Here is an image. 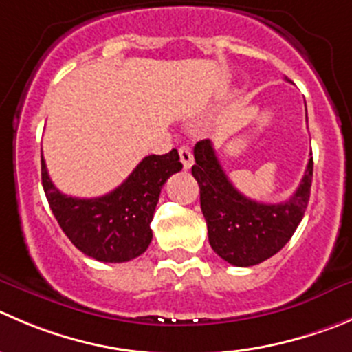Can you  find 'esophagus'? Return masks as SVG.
<instances>
[{
  "label": "esophagus",
  "mask_w": 352,
  "mask_h": 352,
  "mask_svg": "<svg viewBox=\"0 0 352 352\" xmlns=\"http://www.w3.org/2000/svg\"><path fill=\"white\" fill-rule=\"evenodd\" d=\"M179 160H182V164H183V167H185V169H190V167L193 166V153H192V150L188 148V146H179Z\"/></svg>",
  "instance_id": "esophagus-1"
}]
</instances>
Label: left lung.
<instances>
[{
	"label": "left lung",
	"instance_id": "obj_1",
	"mask_svg": "<svg viewBox=\"0 0 352 352\" xmlns=\"http://www.w3.org/2000/svg\"><path fill=\"white\" fill-rule=\"evenodd\" d=\"M193 155L192 174L200 186V207L214 252L233 266L245 267L282 250L302 221L309 202L313 157L299 188L287 202L263 204L242 195L232 185L210 140L197 143Z\"/></svg>",
	"mask_w": 352,
	"mask_h": 352
}]
</instances>
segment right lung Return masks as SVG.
Masks as SVG:
<instances>
[{
    "label": "right lung",
    "mask_w": 352,
    "mask_h": 352,
    "mask_svg": "<svg viewBox=\"0 0 352 352\" xmlns=\"http://www.w3.org/2000/svg\"><path fill=\"white\" fill-rule=\"evenodd\" d=\"M183 169L178 150L148 155L113 192L96 199L63 195L52 183L41 155V179L53 216L82 254L103 263H126L142 256L152 242L160 190Z\"/></svg>",
    "instance_id": "obj_1"
}]
</instances>
